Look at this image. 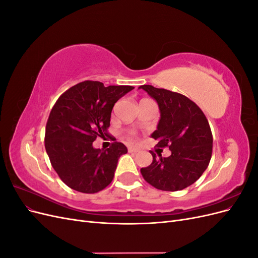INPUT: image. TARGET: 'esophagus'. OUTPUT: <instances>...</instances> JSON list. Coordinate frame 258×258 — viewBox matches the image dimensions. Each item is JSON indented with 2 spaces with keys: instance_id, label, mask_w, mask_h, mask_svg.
<instances>
[{
  "instance_id": "34e87169",
  "label": "esophagus",
  "mask_w": 258,
  "mask_h": 258,
  "mask_svg": "<svg viewBox=\"0 0 258 258\" xmlns=\"http://www.w3.org/2000/svg\"><path fill=\"white\" fill-rule=\"evenodd\" d=\"M140 150L138 147H136V146H129L128 147V152L129 153H138Z\"/></svg>"
}]
</instances>
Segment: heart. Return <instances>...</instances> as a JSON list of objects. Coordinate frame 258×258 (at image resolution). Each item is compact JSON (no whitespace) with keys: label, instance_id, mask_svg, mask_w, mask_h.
I'll list each match as a JSON object with an SVG mask.
<instances>
[{"label":"heart","instance_id":"obj_1","mask_svg":"<svg viewBox=\"0 0 258 258\" xmlns=\"http://www.w3.org/2000/svg\"><path fill=\"white\" fill-rule=\"evenodd\" d=\"M129 138H130V139H135V138H136L134 132H130V134H129Z\"/></svg>","mask_w":258,"mask_h":258}]
</instances>
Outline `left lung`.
I'll return each mask as SVG.
<instances>
[{"label": "left lung", "instance_id": "left-lung-1", "mask_svg": "<svg viewBox=\"0 0 258 258\" xmlns=\"http://www.w3.org/2000/svg\"><path fill=\"white\" fill-rule=\"evenodd\" d=\"M148 95L157 101L160 120L152 137L157 147H169V157H156L141 169L145 181L165 191L182 190L194 184L208 168L212 156L213 137L209 121L201 108L182 93L151 85H142Z\"/></svg>", "mask_w": 258, "mask_h": 258}]
</instances>
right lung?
Returning a JSON list of instances; mask_svg holds the SVG:
<instances>
[{"mask_svg":"<svg viewBox=\"0 0 258 258\" xmlns=\"http://www.w3.org/2000/svg\"><path fill=\"white\" fill-rule=\"evenodd\" d=\"M134 88L84 81L56 101L46 123L45 148L52 168L70 188L95 194L113 181L118 158L128 152L127 147L115 141L101 151L93 148L92 142L110 135L114 104Z\"/></svg>","mask_w":258,"mask_h":258,"instance_id":"1","label":"right lung"}]
</instances>
